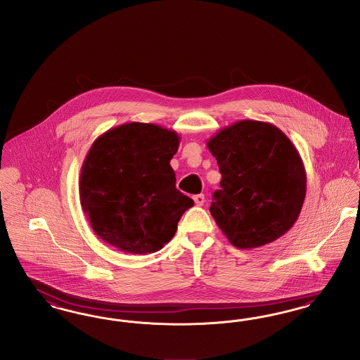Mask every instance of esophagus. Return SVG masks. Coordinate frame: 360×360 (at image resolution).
Wrapping results in <instances>:
<instances>
[{
  "label": "esophagus",
  "instance_id": "esophagus-1",
  "mask_svg": "<svg viewBox=\"0 0 360 360\" xmlns=\"http://www.w3.org/2000/svg\"><path fill=\"white\" fill-rule=\"evenodd\" d=\"M193 202L196 205H203L204 204V195L203 193H200V195H195L193 196Z\"/></svg>",
  "mask_w": 360,
  "mask_h": 360
}]
</instances>
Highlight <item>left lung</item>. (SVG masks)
<instances>
[{
	"instance_id": "1",
	"label": "left lung",
	"mask_w": 360,
	"mask_h": 360,
	"mask_svg": "<svg viewBox=\"0 0 360 360\" xmlns=\"http://www.w3.org/2000/svg\"><path fill=\"white\" fill-rule=\"evenodd\" d=\"M207 146L221 174L210 212L229 242L248 250L288 233L304 204L307 173L286 134L243 120L223 127Z\"/></svg>"
}]
</instances>
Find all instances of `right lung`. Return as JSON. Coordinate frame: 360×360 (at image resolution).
<instances>
[{"mask_svg":"<svg viewBox=\"0 0 360 360\" xmlns=\"http://www.w3.org/2000/svg\"><path fill=\"white\" fill-rule=\"evenodd\" d=\"M180 137L167 127L129 122L91 145L79 177L80 205L95 234L130 254L161 250L193 205L176 188L171 160Z\"/></svg>","mask_w":360,"mask_h":360,"instance_id":"add662e5","label":"right lung"}]
</instances>
